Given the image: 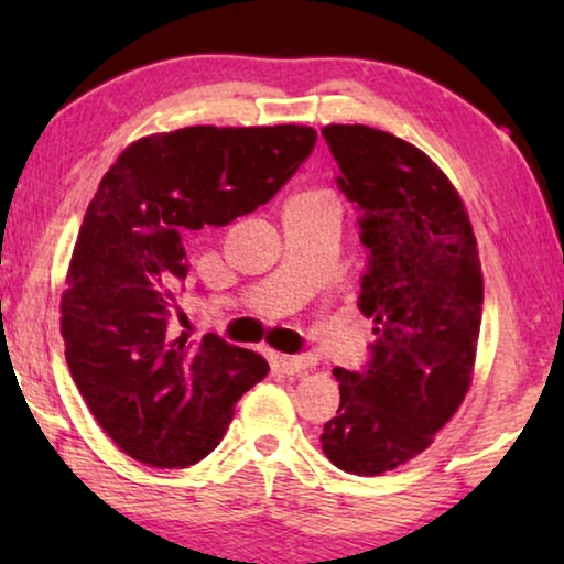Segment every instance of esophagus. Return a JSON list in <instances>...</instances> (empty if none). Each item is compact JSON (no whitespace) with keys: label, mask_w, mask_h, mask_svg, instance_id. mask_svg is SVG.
<instances>
[{"label":"esophagus","mask_w":564,"mask_h":564,"mask_svg":"<svg viewBox=\"0 0 564 564\" xmlns=\"http://www.w3.org/2000/svg\"><path fill=\"white\" fill-rule=\"evenodd\" d=\"M280 367L288 375H300V372H307V369L315 367V357H311V354H303V357H292V354H282Z\"/></svg>","instance_id":"1"}]
</instances>
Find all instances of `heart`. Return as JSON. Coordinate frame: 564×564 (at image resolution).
I'll return each instance as SVG.
<instances>
[{"label": "heart", "instance_id": "heart-1", "mask_svg": "<svg viewBox=\"0 0 564 564\" xmlns=\"http://www.w3.org/2000/svg\"><path fill=\"white\" fill-rule=\"evenodd\" d=\"M311 203H336V197L330 195L328 189H323V187H313V189H303V192H297V195L290 199V205H311Z\"/></svg>", "mask_w": 564, "mask_h": 564}]
</instances>
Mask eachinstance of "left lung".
Masks as SVG:
<instances>
[{
	"mask_svg": "<svg viewBox=\"0 0 564 564\" xmlns=\"http://www.w3.org/2000/svg\"><path fill=\"white\" fill-rule=\"evenodd\" d=\"M338 187L361 210L369 269L359 311L377 341L365 372L336 367L341 403L321 444L338 469L382 475L434 444L475 375L482 269L467 207L413 143L367 126H326Z\"/></svg>",
	"mask_w": 564,
	"mask_h": 564,
	"instance_id": "obj_1",
	"label": "left lung"
}]
</instances>
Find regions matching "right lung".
Returning a JSON list of instances; mask_svg holds the SVG:
<instances>
[{"mask_svg":"<svg viewBox=\"0 0 564 564\" xmlns=\"http://www.w3.org/2000/svg\"><path fill=\"white\" fill-rule=\"evenodd\" d=\"M307 126H189L138 138L102 176L61 295L66 361L99 426L149 467L197 465L220 444L267 359L218 336L174 334L192 230L269 203L315 145Z\"/></svg>","mask_w":564,"mask_h":564,"instance_id":"add662e5","label":"right lung"}]
</instances>
